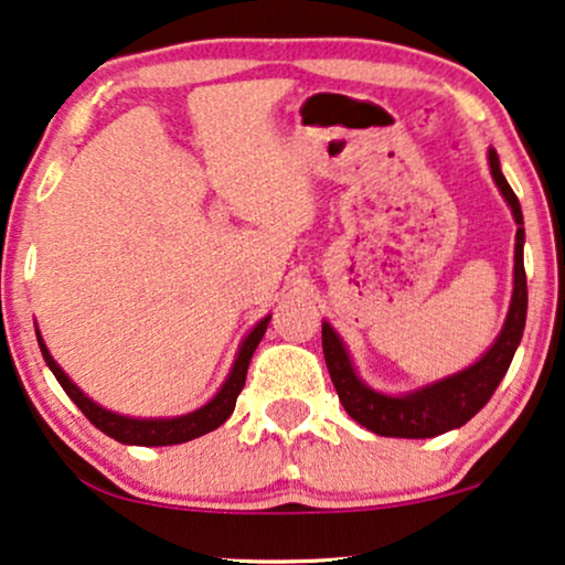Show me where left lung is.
Wrapping results in <instances>:
<instances>
[{
	"label": "left lung",
	"instance_id": "obj_1",
	"mask_svg": "<svg viewBox=\"0 0 565 565\" xmlns=\"http://www.w3.org/2000/svg\"><path fill=\"white\" fill-rule=\"evenodd\" d=\"M492 178L508 204H511L513 220H516V264H513V301L508 309V319L503 332L495 345L477 361L475 366L463 369L461 374H452L448 380L435 382V385L419 390V393L403 395V398H390V395L374 393L353 372L351 359H348L343 343L330 324H322V348L324 361L330 369L332 385L338 390V398L343 403L353 422L361 427L372 429L382 437H435L443 431L463 427L471 416L484 408L492 398L500 380L505 377L511 366L513 353L521 343L526 324V271H524V217H521V204L516 193L511 191L508 180L500 172V162L495 151H490Z\"/></svg>",
	"mask_w": 565,
	"mask_h": 565
}]
</instances>
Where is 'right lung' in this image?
<instances>
[{
	"instance_id": "obj_1",
	"label": "right lung",
	"mask_w": 565,
	"mask_h": 565,
	"mask_svg": "<svg viewBox=\"0 0 565 565\" xmlns=\"http://www.w3.org/2000/svg\"><path fill=\"white\" fill-rule=\"evenodd\" d=\"M267 324H269V317L262 319V322L250 330V335L243 340L233 372H230V377L225 385H222L220 393L214 395V398L209 401L204 408L193 411V414H188V416H178V419H128V416H117V414H113V411L99 408L94 401H88L86 395H83L81 390L67 380V374L62 372L57 364H54V359L49 356L44 340H41L39 332H36V338H39L41 353H44V361L54 372V377H57L62 390L67 393V398L83 411V416H86V419L94 424L96 429H102L104 435L115 437L117 443L157 448V445H180L188 440H196V437L217 429L220 424H225L230 419V414H233V408H235V401H238L241 390H243V385H246V372H248L250 356H254L256 345L262 343L264 332H267Z\"/></svg>"
}]
</instances>
